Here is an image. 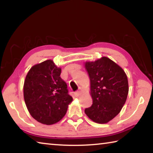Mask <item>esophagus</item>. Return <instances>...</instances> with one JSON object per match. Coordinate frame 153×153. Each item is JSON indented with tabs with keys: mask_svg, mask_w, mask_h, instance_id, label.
<instances>
[{
	"mask_svg": "<svg viewBox=\"0 0 153 153\" xmlns=\"http://www.w3.org/2000/svg\"><path fill=\"white\" fill-rule=\"evenodd\" d=\"M75 94H76V95L77 96V97H79V96H80V95L82 94V91H81V90H78V91L76 92V93H75Z\"/></svg>",
	"mask_w": 153,
	"mask_h": 153,
	"instance_id": "obj_1",
	"label": "esophagus"
}]
</instances>
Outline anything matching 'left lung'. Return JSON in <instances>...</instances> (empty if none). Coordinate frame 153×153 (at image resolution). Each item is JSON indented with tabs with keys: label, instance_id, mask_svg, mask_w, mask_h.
Returning <instances> with one entry per match:
<instances>
[{
	"label": "left lung",
	"instance_id": "8db88e82",
	"mask_svg": "<svg viewBox=\"0 0 153 153\" xmlns=\"http://www.w3.org/2000/svg\"><path fill=\"white\" fill-rule=\"evenodd\" d=\"M90 81L92 105L85 109L90 120L107 123L116 117L128 97V77L123 69L106 56L85 63Z\"/></svg>",
	"mask_w": 153,
	"mask_h": 153
}]
</instances>
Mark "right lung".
Returning a JSON list of instances; mask_svg holds the SVG:
<instances>
[{"label": "right lung", "mask_w": 153, "mask_h": 153, "mask_svg": "<svg viewBox=\"0 0 153 153\" xmlns=\"http://www.w3.org/2000/svg\"><path fill=\"white\" fill-rule=\"evenodd\" d=\"M61 69L53 60L32 66L25 77L24 97L27 110L42 124L53 125L62 120L73 100L67 84L61 78Z\"/></svg>", "instance_id": "obj_1"}]
</instances>
